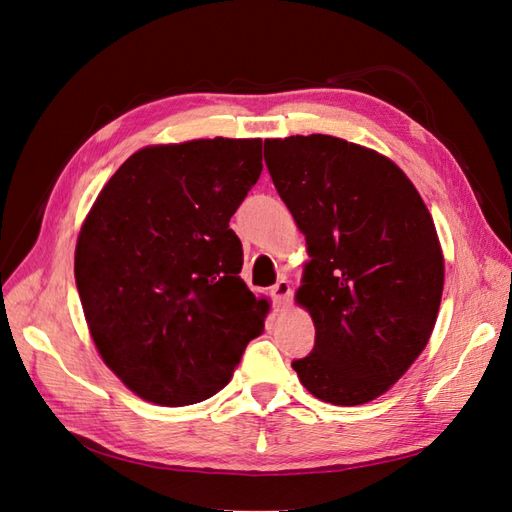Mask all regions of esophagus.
Returning <instances> with one entry per match:
<instances>
[{"label":"esophagus","instance_id":"esophagus-1","mask_svg":"<svg viewBox=\"0 0 512 512\" xmlns=\"http://www.w3.org/2000/svg\"><path fill=\"white\" fill-rule=\"evenodd\" d=\"M270 296H272V300H274V303H277V305H285L287 300H290V296H292L290 281L281 279V281L274 283V285L270 287Z\"/></svg>","mask_w":512,"mask_h":512}]
</instances>
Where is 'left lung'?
Returning <instances> with one entry per match:
<instances>
[{
	"label": "left lung",
	"instance_id": "8db88e82",
	"mask_svg": "<svg viewBox=\"0 0 512 512\" xmlns=\"http://www.w3.org/2000/svg\"><path fill=\"white\" fill-rule=\"evenodd\" d=\"M266 166L311 261L296 292L316 344L292 361L331 404H365L411 368L435 329L443 253L413 183L385 155L311 134L266 140Z\"/></svg>",
	"mask_w": 512,
	"mask_h": 512
}]
</instances>
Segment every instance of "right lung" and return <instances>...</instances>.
Returning a JSON list of instances; mask_svg holds the SVG:
<instances>
[{
	"instance_id": "right-lung-1",
	"label": "right lung",
	"mask_w": 512,
	"mask_h": 512,
	"mask_svg": "<svg viewBox=\"0 0 512 512\" xmlns=\"http://www.w3.org/2000/svg\"><path fill=\"white\" fill-rule=\"evenodd\" d=\"M261 140L136 151L86 216L75 283L101 359L140 398L186 406L225 387L268 303L238 277L229 220L261 175Z\"/></svg>"
}]
</instances>
